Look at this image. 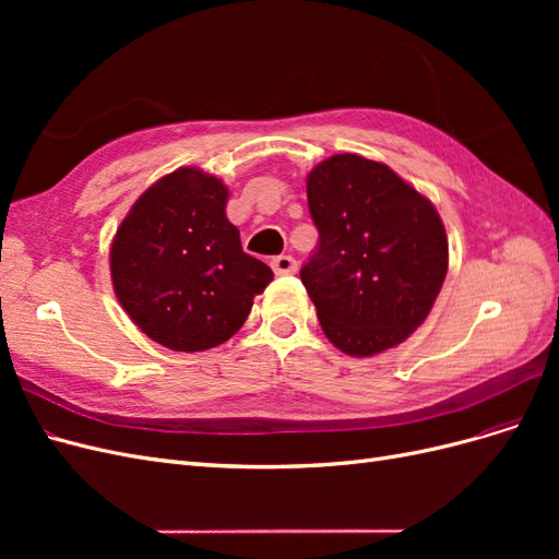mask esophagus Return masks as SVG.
<instances>
[{
  "instance_id": "esophagus-1",
  "label": "esophagus",
  "mask_w": 559,
  "mask_h": 559,
  "mask_svg": "<svg viewBox=\"0 0 559 559\" xmlns=\"http://www.w3.org/2000/svg\"><path fill=\"white\" fill-rule=\"evenodd\" d=\"M270 265H273L275 275H294L298 270V263L294 257H289V253H282V257H275L273 261H270Z\"/></svg>"
}]
</instances>
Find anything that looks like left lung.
Listing matches in <instances>:
<instances>
[{
    "mask_svg": "<svg viewBox=\"0 0 559 559\" xmlns=\"http://www.w3.org/2000/svg\"><path fill=\"white\" fill-rule=\"evenodd\" d=\"M319 230L300 282L329 341L349 357L401 345L433 308L448 273V235L431 202L384 163L357 154L308 175Z\"/></svg>",
    "mask_w": 559,
    "mask_h": 559,
    "instance_id": "obj_1",
    "label": "left lung"
}]
</instances>
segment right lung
Masks as SVG:
<instances>
[{
  "label": "right lung",
  "mask_w": 559,
  "mask_h": 559,
  "mask_svg": "<svg viewBox=\"0 0 559 559\" xmlns=\"http://www.w3.org/2000/svg\"><path fill=\"white\" fill-rule=\"evenodd\" d=\"M228 189L179 167L138 198L109 251L118 302L151 341L202 352L238 333L273 270L242 251Z\"/></svg>",
  "instance_id": "add662e5"
}]
</instances>
